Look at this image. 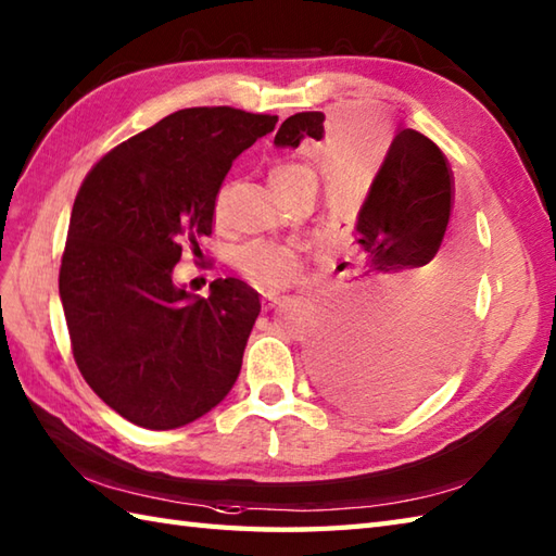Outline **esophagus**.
Listing matches in <instances>:
<instances>
[{"label": "esophagus", "instance_id": "obj_1", "mask_svg": "<svg viewBox=\"0 0 556 556\" xmlns=\"http://www.w3.org/2000/svg\"><path fill=\"white\" fill-rule=\"evenodd\" d=\"M281 299H285V296H281V293L279 291H265L263 293V303H265V308H275V305L281 301Z\"/></svg>", "mask_w": 556, "mask_h": 556}]
</instances>
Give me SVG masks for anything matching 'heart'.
I'll return each instance as SVG.
<instances>
[{"mask_svg":"<svg viewBox=\"0 0 556 556\" xmlns=\"http://www.w3.org/2000/svg\"><path fill=\"white\" fill-rule=\"evenodd\" d=\"M303 172H313V169L303 162H279L269 172V184L275 191H279V188L289 179H293V176ZM222 207H224V191L215 195V205H212L215 217L222 215ZM233 265L248 281H253V285H265V287L287 285V281H291L293 275H296V251L287 243L251 241L233 253Z\"/></svg>","mask_w":556,"mask_h":556,"instance_id":"b5f03b06","label":"heart"}]
</instances>
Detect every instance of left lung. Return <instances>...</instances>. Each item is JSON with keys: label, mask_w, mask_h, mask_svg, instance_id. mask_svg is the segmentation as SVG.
I'll return each mask as SVG.
<instances>
[{"label": "left lung", "mask_w": 556, "mask_h": 556, "mask_svg": "<svg viewBox=\"0 0 556 556\" xmlns=\"http://www.w3.org/2000/svg\"><path fill=\"white\" fill-rule=\"evenodd\" d=\"M323 122V112L293 114L279 126L275 146L320 140ZM452 205L442 150L413 128L399 131L353 215L349 313L325 329L311 356L317 382L341 406L394 416L446 375L454 332L432 320L425 299L442 275L432 257Z\"/></svg>", "instance_id": "obj_1"}]
</instances>
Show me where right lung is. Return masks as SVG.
Returning <instances> with one entry per match:
<instances>
[{
	"instance_id": "add662e5",
	"label": "right lung",
	"mask_w": 556,
	"mask_h": 556,
	"mask_svg": "<svg viewBox=\"0 0 556 556\" xmlns=\"http://www.w3.org/2000/svg\"><path fill=\"white\" fill-rule=\"evenodd\" d=\"M275 124L233 108L179 110L110 150L78 188L59 267L71 351L92 392L140 428L198 420L241 372L257 291L227 277L191 299L172 271L212 233L231 162Z\"/></svg>"
}]
</instances>
